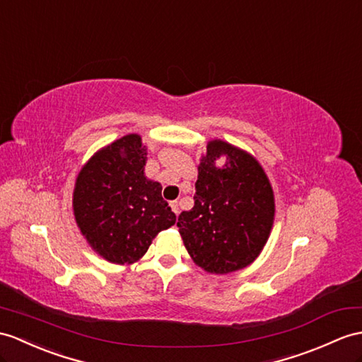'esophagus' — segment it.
Returning a JSON list of instances; mask_svg holds the SVG:
<instances>
[{
  "label": "esophagus",
  "mask_w": 362,
  "mask_h": 362,
  "mask_svg": "<svg viewBox=\"0 0 362 362\" xmlns=\"http://www.w3.org/2000/svg\"><path fill=\"white\" fill-rule=\"evenodd\" d=\"M170 209H172V211L175 215H178V211H180V207H178V202L176 201H172L170 202Z\"/></svg>",
  "instance_id": "34e87169"
}]
</instances>
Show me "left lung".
<instances>
[{"mask_svg":"<svg viewBox=\"0 0 362 362\" xmlns=\"http://www.w3.org/2000/svg\"><path fill=\"white\" fill-rule=\"evenodd\" d=\"M221 157L226 161L218 166ZM193 199L195 206L176 223L193 262L216 275L250 266L275 219V195L257 158L227 141H209Z\"/></svg>","mask_w":362,"mask_h":362,"instance_id":"left-lung-1","label":"left lung"}]
</instances>
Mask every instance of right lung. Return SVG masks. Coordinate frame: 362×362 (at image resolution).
I'll return each instance as SVG.
<instances>
[{
  "label": "right lung",
  "instance_id": "right-lung-1",
  "mask_svg": "<svg viewBox=\"0 0 362 362\" xmlns=\"http://www.w3.org/2000/svg\"><path fill=\"white\" fill-rule=\"evenodd\" d=\"M147 147L129 134L95 152L79 170L72 207L79 232L112 264H134L176 216L161 184L144 175Z\"/></svg>",
  "mask_w": 362,
  "mask_h": 362
}]
</instances>
